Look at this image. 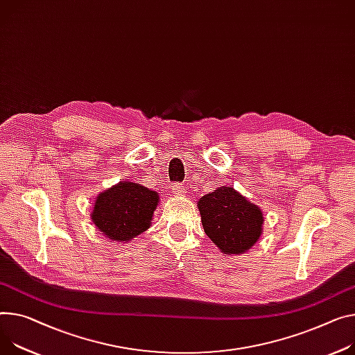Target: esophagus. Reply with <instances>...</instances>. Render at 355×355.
Segmentation results:
<instances>
[{
    "mask_svg": "<svg viewBox=\"0 0 355 355\" xmlns=\"http://www.w3.org/2000/svg\"><path fill=\"white\" fill-rule=\"evenodd\" d=\"M172 192H175L176 195H184L186 193V187L182 183H173Z\"/></svg>",
    "mask_w": 355,
    "mask_h": 355,
    "instance_id": "esophagus-1",
    "label": "esophagus"
}]
</instances>
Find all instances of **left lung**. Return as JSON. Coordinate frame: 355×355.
Segmentation results:
<instances>
[{
    "mask_svg": "<svg viewBox=\"0 0 355 355\" xmlns=\"http://www.w3.org/2000/svg\"><path fill=\"white\" fill-rule=\"evenodd\" d=\"M209 239L226 254H240L259 240L263 213L233 187H220L198 203Z\"/></svg>",
    "mask_w": 355,
    "mask_h": 355,
    "instance_id": "8db88e82",
    "label": "left lung"
}]
</instances>
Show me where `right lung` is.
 Here are the masks:
<instances>
[{"mask_svg":"<svg viewBox=\"0 0 355 355\" xmlns=\"http://www.w3.org/2000/svg\"><path fill=\"white\" fill-rule=\"evenodd\" d=\"M157 202L153 190L122 182L98 196L92 222L107 239L128 241L149 229Z\"/></svg>","mask_w":355,"mask_h":355,"instance_id":"1","label":"right lung"}]
</instances>
